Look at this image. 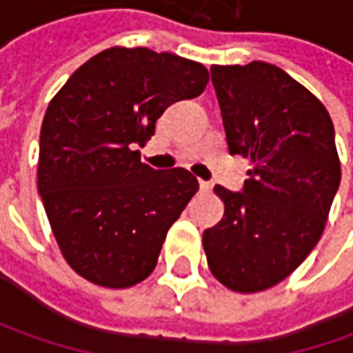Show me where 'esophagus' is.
<instances>
[{
	"label": "esophagus",
	"instance_id": "1",
	"mask_svg": "<svg viewBox=\"0 0 353 353\" xmlns=\"http://www.w3.org/2000/svg\"><path fill=\"white\" fill-rule=\"evenodd\" d=\"M200 190H204V192H208V190H210L212 188V184L210 183H206V181H200Z\"/></svg>",
	"mask_w": 353,
	"mask_h": 353
}]
</instances>
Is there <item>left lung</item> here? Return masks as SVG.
<instances>
[{"label":"left lung","instance_id":"8db88e82","mask_svg":"<svg viewBox=\"0 0 353 353\" xmlns=\"http://www.w3.org/2000/svg\"><path fill=\"white\" fill-rule=\"evenodd\" d=\"M230 155L250 157L241 192L216 184L224 218L202 236L212 275L236 292L287 279L319 243L340 186L334 125L275 64L210 68Z\"/></svg>","mask_w":353,"mask_h":353}]
</instances>
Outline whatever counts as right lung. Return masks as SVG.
Masks as SVG:
<instances>
[{"instance_id":"right-lung-1","label":"right lung","mask_w":353,"mask_h":353,"mask_svg":"<svg viewBox=\"0 0 353 353\" xmlns=\"http://www.w3.org/2000/svg\"><path fill=\"white\" fill-rule=\"evenodd\" d=\"M204 64L114 47L84 62L50 100L41 128L39 194L66 263L125 289L155 269L169 228L196 194L190 170H155L137 147L170 103L200 96Z\"/></svg>"}]
</instances>
